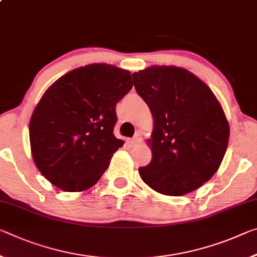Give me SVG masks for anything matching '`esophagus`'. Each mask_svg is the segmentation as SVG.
<instances>
[{
    "mask_svg": "<svg viewBox=\"0 0 257 257\" xmlns=\"http://www.w3.org/2000/svg\"><path fill=\"white\" fill-rule=\"evenodd\" d=\"M140 141H141V137H140V136H136V137L132 138V140H128L127 142H128V144H129L130 146H135L136 144L140 143Z\"/></svg>",
    "mask_w": 257,
    "mask_h": 257,
    "instance_id": "34e87169",
    "label": "esophagus"
}]
</instances>
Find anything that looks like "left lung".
Listing matches in <instances>:
<instances>
[{"instance_id":"left-lung-1","label":"left lung","mask_w":257,"mask_h":257,"mask_svg":"<svg viewBox=\"0 0 257 257\" xmlns=\"http://www.w3.org/2000/svg\"><path fill=\"white\" fill-rule=\"evenodd\" d=\"M153 116L152 160L138 168L151 189L184 195L208 182L226 152L230 125L208 85L185 68L150 66L133 74Z\"/></svg>"}]
</instances>
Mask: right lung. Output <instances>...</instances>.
Listing matches in <instances>:
<instances>
[{
	"label": "right lung",
	"mask_w": 257,
	"mask_h": 257,
	"mask_svg": "<svg viewBox=\"0 0 257 257\" xmlns=\"http://www.w3.org/2000/svg\"><path fill=\"white\" fill-rule=\"evenodd\" d=\"M133 88L129 71L90 64L59 77L30 121L32 157L58 189L81 192L98 182L124 144L113 134L116 103Z\"/></svg>",
	"instance_id": "1"
}]
</instances>
